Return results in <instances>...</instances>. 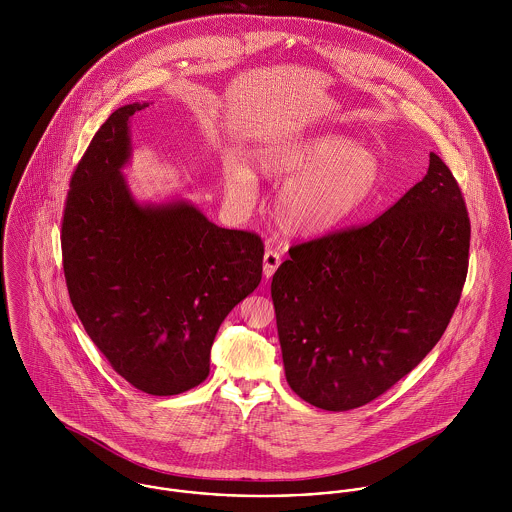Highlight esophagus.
Returning a JSON list of instances; mask_svg holds the SVG:
<instances>
[{
	"label": "esophagus",
	"instance_id": "34e87169",
	"mask_svg": "<svg viewBox=\"0 0 512 512\" xmlns=\"http://www.w3.org/2000/svg\"><path fill=\"white\" fill-rule=\"evenodd\" d=\"M280 264H282V254L274 248H268L266 254H264V276L272 278Z\"/></svg>",
	"mask_w": 512,
	"mask_h": 512
}]
</instances>
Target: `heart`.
<instances>
[{"label": "heart", "instance_id": "1", "mask_svg": "<svg viewBox=\"0 0 512 512\" xmlns=\"http://www.w3.org/2000/svg\"><path fill=\"white\" fill-rule=\"evenodd\" d=\"M254 161L266 177H290L278 191L274 213L284 230L301 236L325 234L347 224L374 193L380 173L370 149L351 146L339 136L266 147ZM224 189L234 203L248 205L258 185L244 163L228 161Z\"/></svg>", "mask_w": 512, "mask_h": 512}]
</instances>
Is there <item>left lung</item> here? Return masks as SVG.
Segmentation results:
<instances>
[{
    "instance_id": "8db88e82",
    "label": "left lung",
    "mask_w": 512,
    "mask_h": 512,
    "mask_svg": "<svg viewBox=\"0 0 512 512\" xmlns=\"http://www.w3.org/2000/svg\"><path fill=\"white\" fill-rule=\"evenodd\" d=\"M471 222L436 153L384 215L290 248L272 278L288 384L321 410L365 406L436 347L459 303Z\"/></svg>"
}]
</instances>
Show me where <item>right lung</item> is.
Masks as SVG:
<instances>
[{"instance_id": "add662e5", "label": "right lung", "mask_w": 512, "mask_h": 512, "mask_svg": "<svg viewBox=\"0 0 512 512\" xmlns=\"http://www.w3.org/2000/svg\"><path fill=\"white\" fill-rule=\"evenodd\" d=\"M110 114L71 177L61 220L74 311L110 366L134 388L173 396L209 376L224 317L262 280L256 232L220 228L185 201L138 205L120 173L128 120Z\"/></svg>"}]
</instances>
